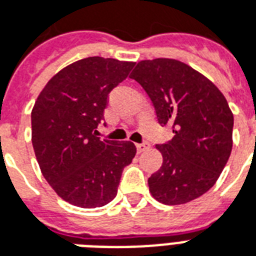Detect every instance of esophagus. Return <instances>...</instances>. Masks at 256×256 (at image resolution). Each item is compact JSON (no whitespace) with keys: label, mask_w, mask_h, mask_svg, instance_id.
<instances>
[{"label":"esophagus","mask_w":256,"mask_h":256,"mask_svg":"<svg viewBox=\"0 0 256 256\" xmlns=\"http://www.w3.org/2000/svg\"><path fill=\"white\" fill-rule=\"evenodd\" d=\"M136 146H137V152L138 153H142V152H145V150H146L148 148H149V144L141 142V144H137Z\"/></svg>","instance_id":"1"}]
</instances>
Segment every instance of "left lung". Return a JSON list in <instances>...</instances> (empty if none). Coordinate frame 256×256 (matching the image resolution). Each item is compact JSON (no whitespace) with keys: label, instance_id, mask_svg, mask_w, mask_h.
Wrapping results in <instances>:
<instances>
[{"label":"left lung","instance_id":"left-lung-1","mask_svg":"<svg viewBox=\"0 0 256 256\" xmlns=\"http://www.w3.org/2000/svg\"><path fill=\"white\" fill-rule=\"evenodd\" d=\"M152 102L162 126L174 138L156 148L162 166L149 191L164 205H182L214 186L232 150L234 115L224 94L205 76L180 60L138 62L130 76Z\"/></svg>","mask_w":256,"mask_h":256}]
</instances>
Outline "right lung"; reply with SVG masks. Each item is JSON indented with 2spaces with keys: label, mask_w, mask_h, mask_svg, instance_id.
I'll return each instance as SVG.
<instances>
[{
  "label": "right lung",
  "mask_w": 256,
  "mask_h": 256,
  "mask_svg": "<svg viewBox=\"0 0 256 256\" xmlns=\"http://www.w3.org/2000/svg\"><path fill=\"white\" fill-rule=\"evenodd\" d=\"M134 62L90 56L58 72L31 114L32 145L42 174L72 205L100 208L116 196L123 168L137 149L130 141L98 137L110 92Z\"/></svg>",
  "instance_id": "obj_1"
}]
</instances>
